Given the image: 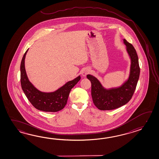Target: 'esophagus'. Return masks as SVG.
<instances>
[{
    "label": "esophagus",
    "instance_id": "34e87169",
    "mask_svg": "<svg viewBox=\"0 0 159 159\" xmlns=\"http://www.w3.org/2000/svg\"><path fill=\"white\" fill-rule=\"evenodd\" d=\"M89 72H90V71H89V69H85L84 70H83V71H82V75L84 77L86 76V75H88Z\"/></svg>",
    "mask_w": 159,
    "mask_h": 159
}]
</instances>
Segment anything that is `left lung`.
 Returning a JSON list of instances; mask_svg holds the SVG:
<instances>
[{
  "mask_svg": "<svg viewBox=\"0 0 159 159\" xmlns=\"http://www.w3.org/2000/svg\"><path fill=\"white\" fill-rule=\"evenodd\" d=\"M126 50L131 59L129 78L123 84L116 88L106 89L97 78L87 75L91 83V96L95 106L101 110H111L127 103L132 98L140 75L138 57L132 44L123 39Z\"/></svg>",
  "mask_w": 159,
  "mask_h": 159,
  "instance_id": "1",
  "label": "left lung"
}]
</instances>
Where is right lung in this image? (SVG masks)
Instances as JSON below:
<instances>
[{
	"label": "right lung",
	"mask_w": 159,
	"mask_h": 159,
	"mask_svg": "<svg viewBox=\"0 0 159 159\" xmlns=\"http://www.w3.org/2000/svg\"><path fill=\"white\" fill-rule=\"evenodd\" d=\"M28 49L25 52L20 65V82L21 88L28 99L35 108L45 112H57L64 108L71 89L81 79L79 75L72 81L53 92L45 93L39 90L30 82L25 69V58Z\"/></svg>",
	"instance_id": "1"
}]
</instances>
